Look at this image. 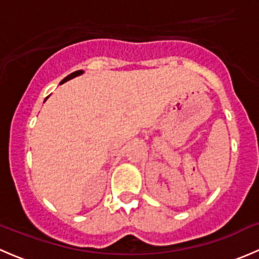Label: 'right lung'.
Instances as JSON below:
<instances>
[{
	"label": "right lung",
	"mask_w": 259,
	"mask_h": 259,
	"mask_svg": "<svg viewBox=\"0 0 259 259\" xmlns=\"http://www.w3.org/2000/svg\"><path fill=\"white\" fill-rule=\"evenodd\" d=\"M81 74H82V71H81V70H79V71H75V72H72V74H70V75H69V76H66V77H65V79H64V80H62V81H61V82H60V83H64V82H65V81H67V80L72 79V77L77 76V75H81Z\"/></svg>",
	"instance_id": "add662e5"
}]
</instances>
